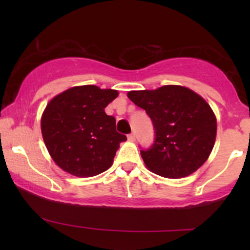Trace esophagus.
<instances>
[{
  "instance_id": "34e87169",
  "label": "esophagus",
  "mask_w": 250,
  "mask_h": 250,
  "mask_svg": "<svg viewBox=\"0 0 250 250\" xmlns=\"http://www.w3.org/2000/svg\"><path fill=\"white\" fill-rule=\"evenodd\" d=\"M135 139H136V136H135L134 133H130L128 135V140L129 141H135Z\"/></svg>"
}]
</instances>
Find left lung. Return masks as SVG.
I'll return each mask as SVG.
<instances>
[{"instance_id": "8db88e82", "label": "left lung", "mask_w": 250, "mask_h": 250, "mask_svg": "<svg viewBox=\"0 0 250 250\" xmlns=\"http://www.w3.org/2000/svg\"><path fill=\"white\" fill-rule=\"evenodd\" d=\"M128 97L145 109L153 122L154 143L141 148L149 170L180 179L207 161L216 137V119L202 97L181 85L129 91Z\"/></svg>"}]
</instances>
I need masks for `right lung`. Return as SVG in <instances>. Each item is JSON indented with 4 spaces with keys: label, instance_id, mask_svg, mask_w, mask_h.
Returning <instances> with one entry per match:
<instances>
[{
    "label": "right lung",
    "instance_id": "right-lung-1",
    "mask_svg": "<svg viewBox=\"0 0 250 250\" xmlns=\"http://www.w3.org/2000/svg\"><path fill=\"white\" fill-rule=\"evenodd\" d=\"M119 93L96 85L73 87L48 103L41 120L42 136L59 167L79 177L95 176L113 163L127 136L116 131L104 108Z\"/></svg>",
    "mask_w": 250,
    "mask_h": 250
}]
</instances>
